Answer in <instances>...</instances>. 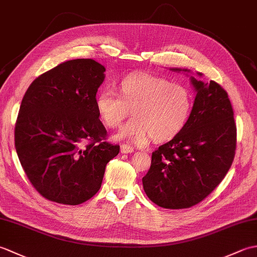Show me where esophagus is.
Masks as SVG:
<instances>
[{"label": "esophagus", "instance_id": "esophagus-1", "mask_svg": "<svg viewBox=\"0 0 257 257\" xmlns=\"http://www.w3.org/2000/svg\"><path fill=\"white\" fill-rule=\"evenodd\" d=\"M120 151H121V154H130V152H134V148L128 145H121Z\"/></svg>", "mask_w": 257, "mask_h": 257}]
</instances>
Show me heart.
I'll use <instances>...</instances> for the list:
<instances>
[{
	"instance_id": "heart-1",
	"label": "heart",
	"mask_w": 257,
	"mask_h": 257,
	"mask_svg": "<svg viewBox=\"0 0 257 257\" xmlns=\"http://www.w3.org/2000/svg\"><path fill=\"white\" fill-rule=\"evenodd\" d=\"M95 105L101 121L108 128H117L128 117L117 139L143 144L151 137L156 143L170 140L187 123L192 96L187 87L167 78L145 73L127 75L118 84V94L102 89Z\"/></svg>"
}]
</instances>
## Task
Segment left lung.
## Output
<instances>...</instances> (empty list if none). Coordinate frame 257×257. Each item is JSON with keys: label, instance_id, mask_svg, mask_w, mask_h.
Listing matches in <instances>:
<instances>
[{"label": "left lung", "instance_id": "1", "mask_svg": "<svg viewBox=\"0 0 257 257\" xmlns=\"http://www.w3.org/2000/svg\"><path fill=\"white\" fill-rule=\"evenodd\" d=\"M181 70V69H174ZM191 76L192 111L176 137L152 152L143 178L147 196L165 209H188L204 200L226 176L236 150V124L226 90Z\"/></svg>", "mask_w": 257, "mask_h": 257}]
</instances>
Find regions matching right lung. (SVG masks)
Listing matches in <instances>:
<instances>
[{
    "instance_id": "add662e5",
    "label": "right lung",
    "mask_w": 257,
    "mask_h": 257,
    "mask_svg": "<svg viewBox=\"0 0 257 257\" xmlns=\"http://www.w3.org/2000/svg\"><path fill=\"white\" fill-rule=\"evenodd\" d=\"M105 67L89 58L57 65L33 80L14 130L16 154L33 187L45 199L77 205L101 187L119 146L106 141L95 100Z\"/></svg>"
}]
</instances>
